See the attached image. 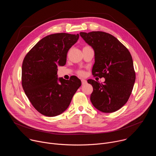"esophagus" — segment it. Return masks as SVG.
Listing matches in <instances>:
<instances>
[{
  "instance_id": "1",
  "label": "esophagus",
  "mask_w": 156,
  "mask_h": 156,
  "mask_svg": "<svg viewBox=\"0 0 156 156\" xmlns=\"http://www.w3.org/2000/svg\"><path fill=\"white\" fill-rule=\"evenodd\" d=\"M81 83H82V84H83V85H84L85 84H86L87 81H86V80H84V79H82V80H81Z\"/></svg>"
}]
</instances>
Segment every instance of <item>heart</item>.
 Listing matches in <instances>:
<instances>
[{
    "label": "heart",
    "instance_id": "obj_1",
    "mask_svg": "<svg viewBox=\"0 0 156 156\" xmlns=\"http://www.w3.org/2000/svg\"><path fill=\"white\" fill-rule=\"evenodd\" d=\"M79 73H80V75H83V74H84L83 72H82V71H80V72H79Z\"/></svg>",
    "mask_w": 156,
    "mask_h": 156
}]
</instances>
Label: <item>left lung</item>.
I'll use <instances>...</instances> for the list:
<instances>
[{"instance_id":"1","label":"left lung","mask_w":156,"mask_h":156,"mask_svg":"<svg viewBox=\"0 0 156 156\" xmlns=\"http://www.w3.org/2000/svg\"><path fill=\"white\" fill-rule=\"evenodd\" d=\"M94 51L93 75L104 77V84L93 80L87 83L93 87L90 99L101 112L112 113L128 101L136 75L129 51L114 36L102 31L80 33Z\"/></svg>"}]
</instances>
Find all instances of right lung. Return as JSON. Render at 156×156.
Instances as JSON below:
<instances>
[{
  "label": "right lung",
  "mask_w": 156,
  "mask_h": 156,
  "mask_svg": "<svg viewBox=\"0 0 156 156\" xmlns=\"http://www.w3.org/2000/svg\"><path fill=\"white\" fill-rule=\"evenodd\" d=\"M78 38V34L48 35L41 39L23 60L22 86L33 107L44 115L62 114L81 85L75 76L69 80L57 76V67L66 64V54Z\"/></svg>",
  "instance_id": "right-lung-1"
}]
</instances>
